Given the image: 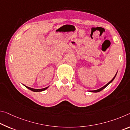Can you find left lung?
<instances>
[{
	"label": "left lung",
	"instance_id": "8db88e82",
	"mask_svg": "<svg viewBox=\"0 0 130 130\" xmlns=\"http://www.w3.org/2000/svg\"><path fill=\"white\" fill-rule=\"evenodd\" d=\"M117 73H116V75H115V76H114V77H113V79H112V80H110V81L109 82V83H107V84H106V85H105L104 86H103V87H101V88H99V89H98V90H92V91H91V92H100V91H102V90H104L105 88V87H107V86H108L109 85V84H110V83H112V82L113 81V80H114V79H115V77H116V75H117Z\"/></svg>",
	"mask_w": 130,
	"mask_h": 130
}]
</instances>
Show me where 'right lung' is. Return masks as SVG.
<instances>
[{
    "label": "right lung",
    "mask_w": 130,
    "mask_h": 130,
    "mask_svg": "<svg viewBox=\"0 0 130 130\" xmlns=\"http://www.w3.org/2000/svg\"><path fill=\"white\" fill-rule=\"evenodd\" d=\"M25 87H26L27 88H28V89H29L30 90H31V91H34V92H40V91H44V90H46V89H47V88H48V87H46V88H41V89H35V88H30V87H27V86H25Z\"/></svg>",
    "instance_id": "1"
}]
</instances>
